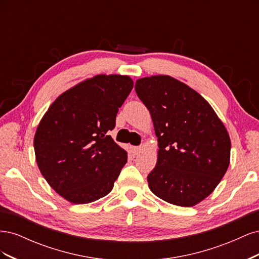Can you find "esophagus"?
Listing matches in <instances>:
<instances>
[{"label":"esophagus","instance_id":"34e87169","mask_svg":"<svg viewBox=\"0 0 259 259\" xmlns=\"http://www.w3.org/2000/svg\"><path fill=\"white\" fill-rule=\"evenodd\" d=\"M144 149H145V147H144V146L134 147V148H133V151H134V154H135V155H138V154H140V153H143Z\"/></svg>","mask_w":259,"mask_h":259}]
</instances>
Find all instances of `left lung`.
<instances>
[{"mask_svg":"<svg viewBox=\"0 0 259 259\" xmlns=\"http://www.w3.org/2000/svg\"><path fill=\"white\" fill-rule=\"evenodd\" d=\"M135 90L158 137V160L147 177L149 188L170 204H199L228 169V131L204 97L173 76L142 77Z\"/></svg>","mask_w":259,"mask_h":259,"instance_id":"obj_1","label":"left lung"}]
</instances>
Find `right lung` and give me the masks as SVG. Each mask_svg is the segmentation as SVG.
I'll use <instances>...</instances> for the list:
<instances>
[{"label":"right lung","instance_id":"right-lung-1","mask_svg":"<svg viewBox=\"0 0 259 259\" xmlns=\"http://www.w3.org/2000/svg\"><path fill=\"white\" fill-rule=\"evenodd\" d=\"M134 82L128 75L97 74L59 95L34 135L36 164L46 182L73 204L112 190L127 152L110 135Z\"/></svg>","mask_w":259,"mask_h":259}]
</instances>
